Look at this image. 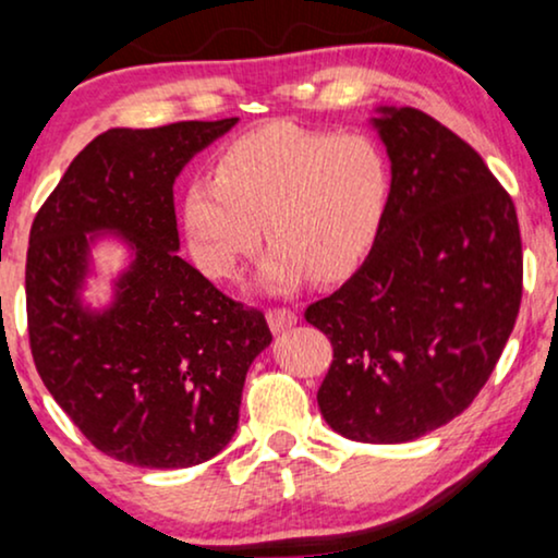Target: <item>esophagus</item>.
<instances>
[{
    "instance_id": "obj_1",
    "label": "esophagus",
    "mask_w": 558,
    "mask_h": 558,
    "mask_svg": "<svg viewBox=\"0 0 558 558\" xmlns=\"http://www.w3.org/2000/svg\"><path fill=\"white\" fill-rule=\"evenodd\" d=\"M299 322V314L293 312V308H270L267 312V325H270V330L278 335V332H286L288 327H293Z\"/></svg>"
}]
</instances>
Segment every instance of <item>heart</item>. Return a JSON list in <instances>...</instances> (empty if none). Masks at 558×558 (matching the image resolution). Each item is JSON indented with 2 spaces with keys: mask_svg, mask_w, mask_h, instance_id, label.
Instances as JSON below:
<instances>
[{
  "mask_svg": "<svg viewBox=\"0 0 558 558\" xmlns=\"http://www.w3.org/2000/svg\"><path fill=\"white\" fill-rule=\"evenodd\" d=\"M392 199V169L377 140L272 122L241 134L215 160V179H192L181 199L190 250L213 278H233L270 241L259 283L291 291L306 272L335 280L377 241Z\"/></svg>",
  "mask_w": 558,
  "mask_h": 558,
  "instance_id": "heart-1",
  "label": "heart"
}]
</instances>
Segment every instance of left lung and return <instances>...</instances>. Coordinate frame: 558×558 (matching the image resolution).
Wrapping results in <instances>:
<instances>
[{
  "mask_svg": "<svg viewBox=\"0 0 558 558\" xmlns=\"http://www.w3.org/2000/svg\"><path fill=\"white\" fill-rule=\"evenodd\" d=\"M392 199L364 265L306 308L330 338L317 402L332 432L402 445L460 415L492 377L522 299L512 197L465 140L381 106Z\"/></svg>",
  "mask_w": 558,
  "mask_h": 558,
  "instance_id": "8db88e82",
  "label": "left lung"
}]
</instances>
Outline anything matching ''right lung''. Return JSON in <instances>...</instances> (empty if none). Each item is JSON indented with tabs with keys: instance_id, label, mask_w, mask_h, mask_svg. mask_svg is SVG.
<instances>
[{
	"instance_id": "obj_1",
	"label": "right lung",
	"mask_w": 558,
	"mask_h": 558,
	"mask_svg": "<svg viewBox=\"0 0 558 558\" xmlns=\"http://www.w3.org/2000/svg\"><path fill=\"white\" fill-rule=\"evenodd\" d=\"M236 122L98 134L33 220V361L72 424L113 460L177 471L215 458L236 434L246 372L272 340L265 314L177 254L173 181ZM104 235L131 262L110 304L93 310L82 291Z\"/></svg>"
}]
</instances>
